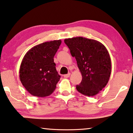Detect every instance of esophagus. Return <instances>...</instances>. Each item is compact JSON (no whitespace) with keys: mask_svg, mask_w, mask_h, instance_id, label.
<instances>
[{"mask_svg":"<svg viewBox=\"0 0 133 133\" xmlns=\"http://www.w3.org/2000/svg\"><path fill=\"white\" fill-rule=\"evenodd\" d=\"M70 73H67V74H66V75H63V76H64V78H69V76H70Z\"/></svg>","mask_w":133,"mask_h":133,"instance_id":"obj_1","label":"esophagus"}]
</instances>
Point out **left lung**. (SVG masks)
Returning <instances> with one entry per match:
<instances>
[{
  "instance_id": "1",
  "label": "left lung",
  "mask_w": 133,
  "mask_h": 133,
  "mask_svg": "<svg viewBox=\"0 0 133 133\" xmlns=\"http://www.w3.org/2000/svg\"><path fill=\"white\" fill-rule=\"evenodd\" d=\"M64 43L75 57L82 74V81L76 90L85 96H96L110 76L112 63L108 49L100 42L82 37L66 39Z\"/></svg>"
}]
</instances>
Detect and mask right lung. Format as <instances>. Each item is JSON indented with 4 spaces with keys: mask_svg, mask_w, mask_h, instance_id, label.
Wrapping results in <instances>:
<instances>
[{
    "mask_svg": "<svg viewBox=\"0 0 133 133\" xmlns=\"http://www.w3.org/2000/svg\"><path fill=\"white\" fill-rule=\"evenodd\" d=\"M61 43L55 40L31 48L24 56L19 68V79L32 96L45 97L54 91L60 79L54 57Z\"/></svg>",
    "mask_w": 133,
    "mask_h": 133,
    "instance_id": "obj_1",
    "label": "right lung"
}]
</instances>
